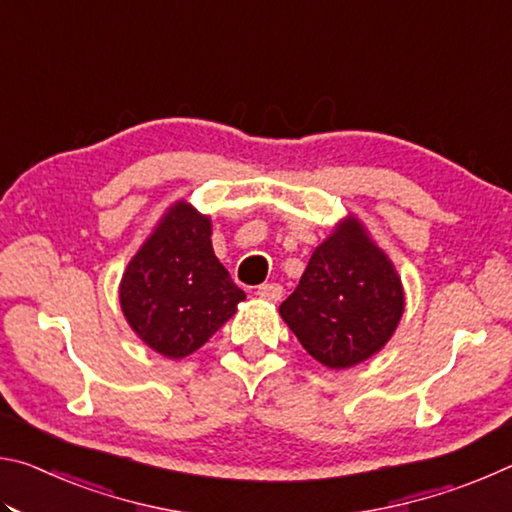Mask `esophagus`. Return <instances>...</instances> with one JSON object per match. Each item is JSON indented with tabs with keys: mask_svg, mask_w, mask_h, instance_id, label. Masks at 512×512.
<instances>
[{
	"mask_svg": "<svg viewBox=\"0 0 512 512\" xmlns=\"http://www.w3.org/2000/svg\"><path fill=\"white\" fill-rule=\"evenodd\" d=\"M257 296L266 302H277V300H282L284 289H282V284H275V282L262 284V287H257Z\"/></svg>",
	"mask_w": 512,
	"mask_h": 512,
	"instance_id": "obj_1",
	"label": "esophagus"
}]
</instances>
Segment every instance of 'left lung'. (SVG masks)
I'll use <instances>...</instances> for the list:
<instances>
[{
	"label": "left lung",
	"instance_id": "obj_1",
	"mask_svg": "<svg viewBox=\"0 0 512 512\" xmlns=\"http://www.w3.org/2000/svg\"><path fill=\"white\" fill-rule=\"evenodd\" d=\"M404 311L400 275L357 219L343 221L311 255L280 314L327 368L357 366L384 348Z\"/></svg>",
	"mask_w": 512,
	"mask_h": 512
}]
</instances>
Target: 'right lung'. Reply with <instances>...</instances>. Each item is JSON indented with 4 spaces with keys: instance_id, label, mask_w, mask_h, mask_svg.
<instances>
[{
    "instance_id": "obj_1",
    "label": "right lung",
    "mask_w": 512,
    "mask_h": 512,
    "mask_svg": "<svg viewBox=\"0 0 512 512\" xmlns=\"http://www.w3.org/2000/svg\"><path fill=\"white\" fill-rule=\"evenodd\" d=\"M210 235L207 216L176 203L121 277L126 320L169 359L201 348L246 298L216 259Z\"/></svg>"
}]
</instances>
